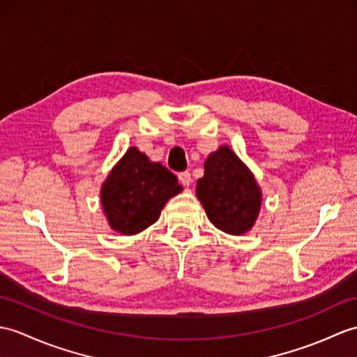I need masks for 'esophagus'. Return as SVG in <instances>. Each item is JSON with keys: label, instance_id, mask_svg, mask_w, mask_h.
<instances>
[{"label": "esophagus", "instance_id": "34e87169", "mask_svg": "<svg viewBox=\"0 0 357 357\" xmlns=\"http://www.w3.org/2000/svg\"><path fill=\"white\" fill-rule=\"evenodd\" d=\"M181 184H184L185 187H188L190 184H192V175H190V172H182L178 175Z\"/></svg>", "mask_w": 357, "mask_h": 357}]
</instances>
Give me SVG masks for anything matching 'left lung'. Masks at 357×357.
<instances>
[{
    "label": "left lung",
    "instance_id": "left-lung-1",
    "mask_svg": "<svg viewBox=\"0 0 357 357\" xmlns=\"http://www.w3.org/2000/svg\"><path fill=\"white\" fill-rule=\"evenodd\" d=\"M204 169V176L196 184V196L206 216L223 233H248L261 208V188L254 173L228 146L210 153Z\"/></svg>",
    "mask_w": 357,
    "mask_h": 357
}]
</instances>
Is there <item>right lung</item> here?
<instances>
[{"mask_svg":"<svg viewBox=\"0 0 357 357\" xmlns=\"http://www.w3.org/2000/svg\"><path fill=\"white\" fill-rule=\"evenodd\" d=\"M181 192L172 172L129 147L102 184L100 204L111 229L135 236L158 220L169 199Z\"/></svg>","mask_w":357,"mask_h":357,"instance_id":"right-lung-1","label":"right lung"}]
</instances>
